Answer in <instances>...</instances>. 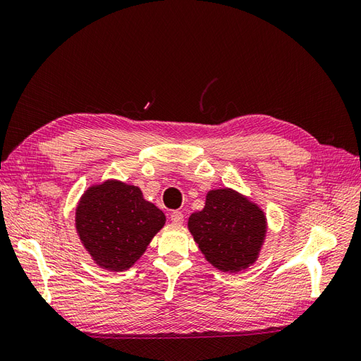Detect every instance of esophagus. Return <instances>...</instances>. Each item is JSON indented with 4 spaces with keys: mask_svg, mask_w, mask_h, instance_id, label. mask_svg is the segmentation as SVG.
<instances>
[{
    "mask_svg": "<svg viewBox=\"0 0 361 361\" xmlns=\"http://www.w3.org/2000/svg\"><path fill=\"white\" fill-rule=\"evenodd\" d=\"M170 218H171V223H174V224H182L183 223V214L180 211H173L170 214Z\"/></svg>",
    "mask_w": 361,
    "mask_h": 361,
    "instance_id": "1",
    "label": "esophagus"
}]
</instances>
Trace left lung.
I'll return each mask as SVG.
<instances>
[{"instance_id":"left-lung-1","label":"left lung","mask_w":361,"mask_h":361,"mask_svg":"<svg viewBox=\"0 0 361 361\" xmlns=\"http://www.w3.org/2000/svg\"><path fill=\"white\" fill-rule=\"evenodd\" d=\"M188 231L212 267L239 272L257 260L268 221L264 209L247 195L218 188L207 191L203 209L190 215Z\"/></svg>"}]
</instances>
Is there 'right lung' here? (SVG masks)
<instances>
[{
	"mask_svg": "<svg viewBox=\"0 0 361 361\" xmlns=\"http://www.w3.org/2000/svg\"><path fill=\"white\" fill-rule=\"evenodd\" d=\"M166 215L135 185L106 179L90 185L75 209L80 241L97 267L122 272L145 255Z\"/></svg>",
	"mask_w": 361,
	"mask_h": 361,
	"instance_id": "1",
	"label": "right lung"
}]
</instances>
